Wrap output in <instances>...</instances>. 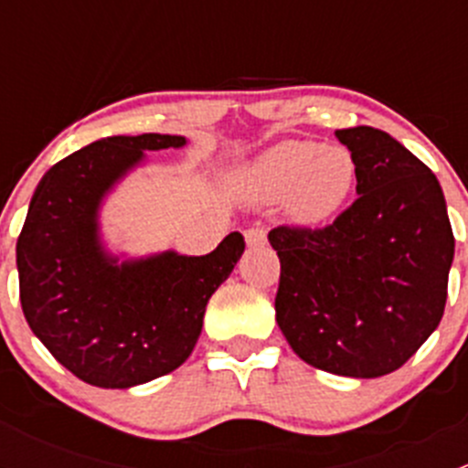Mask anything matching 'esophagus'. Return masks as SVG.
I'll list each match as a JSON object with an SVG mask.
<instances>
[{
	"mask_svg": "<svg viewBox=\"0 0 468 468\" xmlns=\"http://www.w3.org/2000/svg\"><path fill=\"white\" fill-rule=\"evenodd\" d=\"M244 239H247L249 247H264V244H267V230L253 226V229H249L247 233H244Z\"/></svg>",
	"mask_w": 468,
	"mask_h": 468,
	"instance_id": "esophagus-1",
	"label": "esophagus"
}]
</instances>
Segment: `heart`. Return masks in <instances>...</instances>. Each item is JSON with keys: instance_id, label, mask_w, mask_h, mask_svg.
Wrapping results in <instances>:
<instances>
[{"instance_id": "b5f03b06", "label": "heart", "mask_w": 468, "mask_h": 468, "mask_svg": "<svg viewBox=\"0 0 468 468\" xmlns=\"http://www.w3.org/2000/svg\"><path fill=\"white\" fill-rule=\"evenodd\" d=\"M249 181L261 199H285L292 221L314 226L348 204L357 183V160L344 144L285 140L253 163Z\"/></svg>"}]
</instances>
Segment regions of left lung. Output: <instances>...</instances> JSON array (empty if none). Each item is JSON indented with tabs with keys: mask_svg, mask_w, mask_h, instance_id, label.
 <instances>
[{
	"mask_svg": "<svg viewBox=\"0 0 468 468\" xmlns=\"http://www.w3.org/2000/svg\"><path fill=\"white\" fill-rule=\"evenodd\" d=\"M357 199L322 229L276 226V322L296 356L348 378L403 367L441 322L455 253L435 174L371 126L337 131Z\"/></svg>",
	"mask_w": 468,
	"mask_h": 468,
	"instance_id": "1",
	"label": "left lung"
}]
</instances>
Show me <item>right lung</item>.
Here are the masks:
<instances>
[{
    "instance_id": "add662e5",
    "label": "right lung",
    "mask_w": 468,
    "mask_h": 468,
    "mask_svg": "<svg viewBox=\"0 0 468 468\" xmlns=\"http://www.w3.org/2000/svg\"><path fill=\"white\" fill-rule=\"evenodd\" d=\"M181 135H112L74 151L37 183L17 238L20 301L33 335L77 378L126 389L178 369L204 325L207 299L244 253L239 233L207 256H108L99 242L106 192Z\"/></svg>"
}]
</instances>
